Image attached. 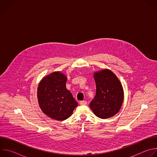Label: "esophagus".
Instances as JSON below:
<instances>
[{"label":"esophagus","instance_id":"esophagus-1","mask_svg":"<svg viewBox=\"0 0 157 157\" xmlns=\"http://www.w3.org/2000/svg\"><path fill=\"white\" fill-rule=\"evenodd\" d=\"M79 104H80V105H86V104H87V101H81V102H79Z\"/></svg>","mask_w":157,"mask_h":157}]
</instances>
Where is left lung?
Returning a JSON list of instances; mask_svg holds the SVG:
<instances>
[{"label":"left lung","instance_id":"left-lung-1","mask_svg":"<svg viewBox=\"0 0 157 157\" xmlns=\"http://www.w3.org/2000/svg\"><path fill=\"white\" fill-rule=\"evenodd\" d=\"M94 78L96 93L90 103V107L99 118L113 117L118 113L123 102L122 84L116 75L107 69L95 73Z\"/></svg>","mask_w":157,"mask_h":157}]
</instances>
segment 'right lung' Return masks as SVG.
I'll use <instances>...</instances> for the list:
<instances>
[{
  "label": "right lung",
  "instance_id": "obj_1",
  "mask_svg": "<svg viewBox=\"0 0 157 157\" xmlns=\"http://www.w3.org/2000/svg\"><path fill=\"white\" fill-rule=\"evenodd\" d=\"M67 78L59 71L43 78L37 91L38 104L43 113L56 121L69 118L78 104L66 87Z\"/></svg>",
  "mask_w": 157,
  "mask_h": 157
}]
</instances>
